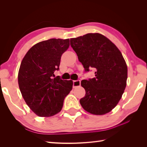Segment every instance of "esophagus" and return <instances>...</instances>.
<instances>
[{
	"label": "esophagus",
	"instance_id": "obj_1",
	"mask_svg": "<svg viewBox=\"0 0 147 147\" xmlns=\"http://www.w3.org/2000/svg\"><path fill=\"white\" fill-rule=\"evenodd\" d=\"M80 86V80H74L73 81V87H76Z\"/></svg>",
	"mask_w": 147,
	"mask_h": 147
}]
</instances>
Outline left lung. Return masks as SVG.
I'll use <instances>...</instances> for the list:
<instances>
[{
  "label": "left lung",
  "mask_w": 147,
  "mask_h": 147,
  "mask_svg": "<svg viewBox=\"0 0 147 147\" xmlns=\"http://www.w3.org/2000/svg\"><path fill=\"white\" fill-rule=\"evenodd\" d=\"M70 45L86 71L94 68L95 77L82 80L86 95L80 100L84 110L104 115L115 108L126 86L128 68L119 49L99 33L70 39Z\"/></svg>",
  "instance_id": "left-lung-1"
}]
</instances>
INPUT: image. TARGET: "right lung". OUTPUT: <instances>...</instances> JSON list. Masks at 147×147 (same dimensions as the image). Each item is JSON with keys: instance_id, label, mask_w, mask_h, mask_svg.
Segmentation results:
<instances>
[{"instance_id": "add662e5", "label": "right lung", "mask_w": 147, "mask_h": 147, "mask_svg": "<svg viewBox=\"0 0 147 147\" xmlns=\"http://www.w3.org/2000/svg\"><path fill=\"white\" fill-rule=\"evenodd\" d=\"M70 46L69 39H50L32 46L22 59L18 84L26 103L40 117L60 112L63 101L72 89V80L55 77L61 57Z\"/></svg>"}]
</instances>
